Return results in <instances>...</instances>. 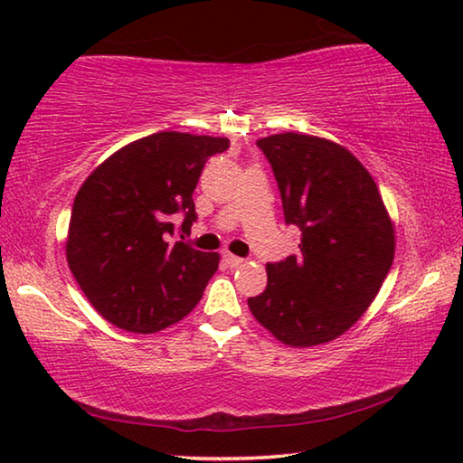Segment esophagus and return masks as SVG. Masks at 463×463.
Segmentation results:
<instances>
[{
	"label": "esophagus",
	"instance_id": "obj_1",
	"mask_svg": "<svg viewBox=\"0 0 463 463\" xmlns=\"http://www.w3.org/2000/svg\"><path fill=\"white\" fill-rule=\"evenodd\" d=\"M224 263L229 265V268H241V265L245 263V260H241V257H237V255L226 253V255H224Z\"/></svg>",
	"mask_w": 463,
	"mask_h": 463
}]
</instances>
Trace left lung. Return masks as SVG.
<instances>
[{
	"instance_id": "obj_1",
	"label": "left lung",
	"mask_w": 463,
	"mask_h": 463,
	"mask_svg": "<svg viewBox=\"0 0 463 463\" xmlns=\"http://www.w3.org/2000/svg\"><path fill=\"white\" fill-rule=\"evenodd\" d=\"M271 163L298 255L268 263V288L249 298L257 323L288 347L349 331L386 279L396 234L378 185L343 145L302 132L257 140Z\"/></svg>"
}]
</instances>
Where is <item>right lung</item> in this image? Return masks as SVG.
I'll return each instance as SVG.
<instances>
[{
	"instance_id": "1",
	"label": "right lung",
	"mask_w": 463,
	"mask_h": 463,
	"mask_svg": "<svg viewBox=\"0 0 463 463\" xmlns=\"http://www.w3.org/2000/svg\"><path fill=\"white\" fill-rule=\"evenodd\" d=\"M226 137L156 132L109 155L75 195L65 241L77 284L108 323L156 333L190 315L221 263L171 241L175 218L195 221L192 194Z\"/></svg>"
}]
</instances>
